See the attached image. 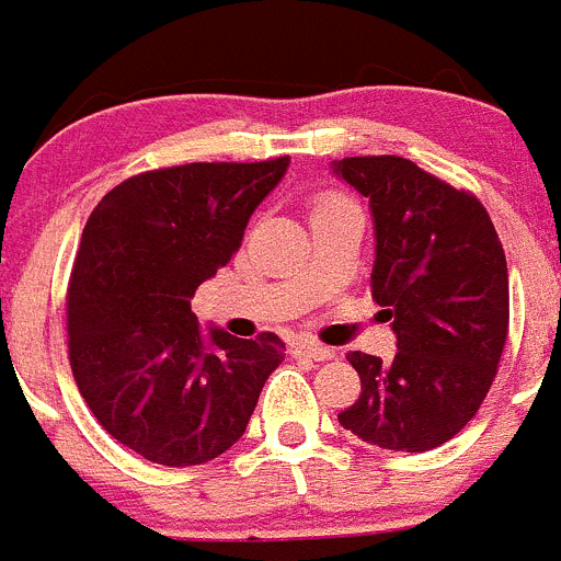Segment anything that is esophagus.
Wrapping results in <instances>:
<instances>
[{"mask_svg": "<svg viewBox=\"0 0 561 561\" xmlns=\"http://www.w3.org/2000/svg\"><path fill=\"white\" fill-rule=\"evenodd\" d=\"M293 354H298V357H310L316 359V363L334 359V348H329V345H321V343H312V340H298V343H293Z\"/></svg>", "mask_w": 561, "mask_h": 561, "instance_id": "obj_1", "label": "esophagus"}]
</instances>
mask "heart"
<instances>
[{
	"label": "heart",
	"mask_w": 561,
	"mask_h": 561,
	"mask_svg": "<svg viewBox=\"0 0 561 561\" xmlns=\"http://www.w3.org/2000/svg\"><path fill=\"white\" fill-rule=\"evenodd\" d=\"M334 204H343V202H340V198H323V202L318 204V209H323V207H334Z\"/></svg>",
	"instance_id": "obj_1"
}]
</instances>
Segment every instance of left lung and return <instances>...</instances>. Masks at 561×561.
<instances>
[{
    "label": "left lung",
    "mask_w": 561,
    "mask_h": 561,
    "mask_svg": "<svg viewBox=\"0 0 561 561\" xmlns=\"http://www.w3.org/2000/svg\"><path fill=\"white\" fill-rule=\"evenodd\" d=\"M332 171L368 198L370 287L399 348L392 363L348 354L363 392L337 421L385 451H432L468 426L499 370L510 329L504 249L479 198L412 160L343 157Z\"/></svg>",
    "instance_id": "left-lung-1"
}]
</instances>
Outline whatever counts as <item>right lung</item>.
Wrapping results in <instances>:
<instances>
[{"mask_svg":"<svg viewBox=\"0 0 561 561\" xmlns=\"http://www.w3.org/2000/svg\"><path fill=\"white\" fill-rule=\"evenodd\" d=\"M290 157L187 162L107 193L82 229L68 282V359L104 432L169 468L202 465L243 437L285 359L274 332H204L191 298L232 260Z\"/></svg>","mask_w":561,"mask_h":561,"instance_id":"right-lung-1","label":"right lung"}]
</instances>
